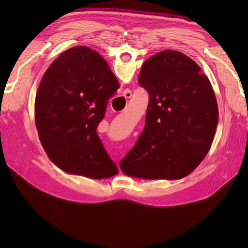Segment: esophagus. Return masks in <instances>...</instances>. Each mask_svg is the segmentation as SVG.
<instances>
[{"label":"esophagus","mask_w":248,"mask_h":248,"mask_svg":"<svg viewBox=\"0 0 248 248\" xmlns=\"http://www.w3.org/2000/svg\"><path fill=\"white\" fill-rule=\"evenodd\" d=\"M131 96H132V93H131V91H130V90H125V91L124 92V97L125 99L131 98Z\"/></svg>","instance_id":"obj_1"}]
</instances>
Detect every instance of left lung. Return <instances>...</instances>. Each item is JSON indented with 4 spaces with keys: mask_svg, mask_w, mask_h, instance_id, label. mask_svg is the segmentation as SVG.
<instances>
[{
    "mask_svg": "<svg viewBox=\"0 0 248 248\" xmlns=\"http://www.w3.org/2000/svg\"><path fill=\"white\" fill-rule=\"evenodd\" d=\"M139 83L150 95L145 125L120 170L141 179L186 177L216 136L219 110L211 83L192 59L170 49L144 62Z\"/></svg>",
    "mask_w": 248,
    "mask_h": 248,
    "instance_id": "1",
    "label": "left lung"
}]
</instances>
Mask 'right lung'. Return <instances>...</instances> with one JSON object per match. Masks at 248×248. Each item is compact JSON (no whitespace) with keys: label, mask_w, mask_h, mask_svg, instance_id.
<instances>
[{"label":"right lung","mask_w":248,"mask_h":248,"mask_svg":"<svg viewBox=\"0 0 248 248\" xmlns=\"http://www.w3.org/2000/svg\"><path fill=\"white\" fill-rule=\"evenodd\" d=\"M119 87L105 59L85 46L65 50L50 64L36 93L35 123L54 165L92 179L118 174L96 129Z\"/></svg>","instance_id":"1"}]
</instances>
